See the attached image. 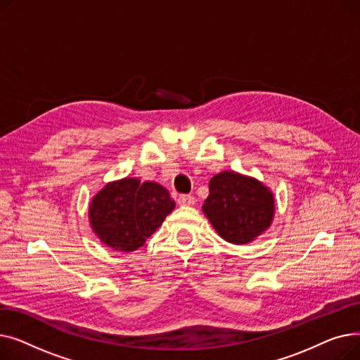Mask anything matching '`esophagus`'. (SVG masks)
<instances>
[{
	"instance_id": "esophagus-1",
	"label": "esophagus",
	"mask_w": 360,
	"mask_h": 360,
	"mask_svg": "<svg viewBox=\"0 0 360 360\" xmlns=\"http://www.w3.org/2000/svg\"><path fill=\"white\" fill-rule=\"evenodd\" d=\"M195 202V198L193 195H179L178 204L179 205H193Z\"/></svg>"
}]
</instances>
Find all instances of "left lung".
Listing matches in <instances>:
<instances>
[{
    "label": "left lung",
    "instance_id": "obj_1",
    "mask_svg": "<svg viewBox=\"0 0 360 360\" xmlns=\"http://www.w3.org/2000/svg\"><path fill=\"white\" fill-rule=\"evenodd\" d=\"M209 188L202 212L224 240L248 243L269 229L274 197L261 182L228 170L214 175Z\"/></svg>",
    "mask_w": 360,
    "mask_h": 360
}]
</instances>
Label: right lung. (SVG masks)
<instances>
[{
	"label": "right lung",
	"mask_w": 360,
	"mask_h": 360,
	"mask_svg": "<svg viewBox=\"0 0 360 360\" xmlns=\"http://www.w3.org/2000/svg\"><path fill=\"white\" fill-rule=\"evenodd\" d=\"M175 209L166 188L125 178L108 184L90 204V223L108 247L131 252L143 247Z\"/></svg>",
	"instance_id": "right-lung-1"
}]
</instances>
